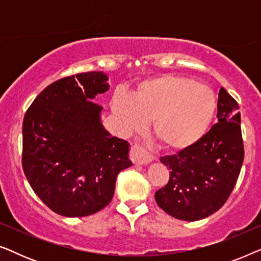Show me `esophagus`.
Masks as SVG:
<instances>
[{"label":"esophagus","mask_w":261,"mask_h":261,"mask_svg":"<svg viewBox=\"0 0 261 261\" xmlns=\"http://www.w3.org/2000/svg\"><path fill=\"white\" fill-rule=\"evenodd\" d=\"M129 158L133 164H137V165H144V164H148L152 162V155L147 152V149L142 147L139 144L132 145L130 147V153Z\"/></svg>","instance_id":"esophagus-1"}]
</instances>
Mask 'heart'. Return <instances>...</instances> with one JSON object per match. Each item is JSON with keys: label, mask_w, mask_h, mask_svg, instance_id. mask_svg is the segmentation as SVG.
<instances>
[{"label": "heart", "mask_w": 261, "mask_h": 261, "mask_svg": "<svg viewBox=\"0 0 261 261\" xmlns=\"http://www.w3.org/2000/svg\"><path fill=\"white\" fill-rule=\"evenodd\" d=\"M112 109L128 130L153 120V135L167 151L181 152L201 140L212 123L216 97L191 78L162 74L138 85L133 95L116 92Z\"/></svg>", "instance_id": "obj_1"}]
</instances>
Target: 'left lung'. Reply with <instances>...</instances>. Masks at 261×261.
I'll return each instance as SVG.
<instances>
[{"label": "left lung", "mask_w": 261, "mask_h": 261, "mask_svg": "<svg viewBox=\"0 0 261 261\" xmlns=\"http://www.w3.org/2000/svg\"><path fill=\"white\" fill-rule=\"evenodd\" d=\"M238 109V102L221 88L217 123L192 147L160 158L170 170V179L155 192V202L169 215L197 221L227 202L245 155Z\"/></svg>", "instance_id": "left-lung-1"}]
</instances>
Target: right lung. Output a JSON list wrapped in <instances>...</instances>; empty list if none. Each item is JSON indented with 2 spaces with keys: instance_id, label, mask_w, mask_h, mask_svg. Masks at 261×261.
Returning <instances> with one entry per match:
<instances>
[{
  "instance_id": "add662e5",
  "label": "right lung",
  "mask_w": 261,
  "mask_h": 261,
  "mask_svg": "<svg viewBox=\"0 0 261 261\" xmlns=\"http://www.w3.org/2000/svg\"><path fill=\"white\" fill-rule=\"evenodd\" d=\"M103 72L77 73L46 87L22 123V167L28 183L52 212L95 214L110 203L116 177L132 165L129 144L112 137L91 101L108 91Z\"/></svg>"
}]
</instances>
